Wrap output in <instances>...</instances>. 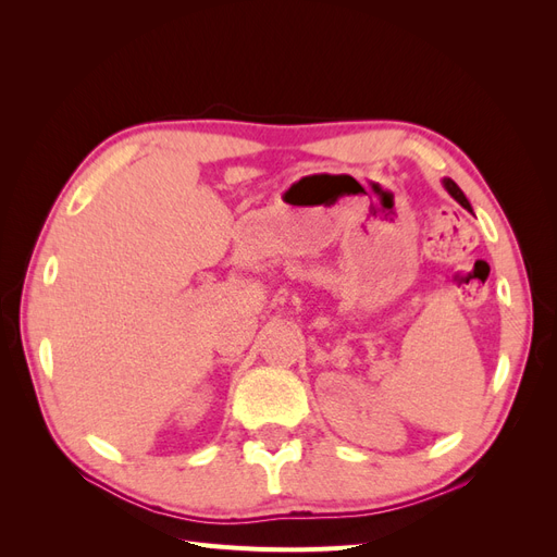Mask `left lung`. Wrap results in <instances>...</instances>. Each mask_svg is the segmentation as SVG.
Returning <instances> with one entry per match:
<instances>
[{
	"label": "left lung",
	"mask_w": 557,
	"mask_h": 557,
	"mask_svg": "<svg viewBox=\"0 0 557 557\" xmlns=\"http://www.w3.org/2000/svg\"><path fill=\"white\" fill-rule=\"evenodd\" d=\"M444 185H446V190L460 201V205L465 207V209H469V201H467V197H465V193L458 188V183L455 181H450V178H444Z\"/></svg>",
	"instance_id": "obj_1"
}]
</instances>
